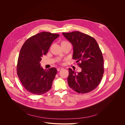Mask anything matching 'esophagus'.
<instances>
[{
  "label": "esophagus",
  "instance_id": "esophagus-1",
  "mask_svg": "<svg viewBox=\"0 0 125 125\" xmlns=\"http://www.w3.org/2000/svg\"><path fill=\"white\" fill-rule=\"evenodd\" d=\"M62 69H63L62 67H59V68H57V71H61V70H62Z\"/></svg>",
  "mask_w": 125,
  "mask_h": 125
}]
</instances>
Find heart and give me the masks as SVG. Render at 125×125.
I'll return each mask as SVG.
<instances>
[{"instance_id":"heart-1","label":"heart","mask_w":125,"mask_h":125,"mask_svg":"<svg viewBox=\"0 0 125 125\" xmlns=\"http://www.w3.org/2000/svg\"><path fill=\"white\" fill-rule=\"evenodd\" d=\"M66 42H66V41H62L61 44H62V43H66Z\"/></svg>"}]
</instances>
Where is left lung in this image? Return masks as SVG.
Masks as SVG:
<instances>
[{"instance_id": "8db88e82", "label": "left lung", "mask_w": 125, "mask_h": 125, "mask_svg": "<svg viewBox=\"0 0 125 125\" xmlns=\"http://www.w3.org/2000/svg\"><path fill=\"white\" fill-rule=\"evenodd\" d=\"M73 46V59L79 61L82 69L77 73L69 68L67 78L69 86L79 93H88L100 84L104 73V58L96 40L89 35L74 31L62 33Z\"/></svg>"}]
</instances>
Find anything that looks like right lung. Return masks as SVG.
I'll list each match as a JSON object with an SVG mask.
<instances>
[{
    "label": "right lung",
    "mask_w": 125,
    "mask_h": 125,
    "mask_svg": "<svg viewBox=\"0 0 125 125\" xmlns=\"http://www.w3.org/2000/svg\"><path fill=\"white\" fill-rule=\"evenodd\" d=\"M59 34L43 32L27 39L22 45L18 58L17 71L24 88L35 95L49 91L57 73L52 67L44 70L40 66L41 57L48 53L54 40Z\"/></svg>",
    "instance_id": "1"
}]
</instances>
